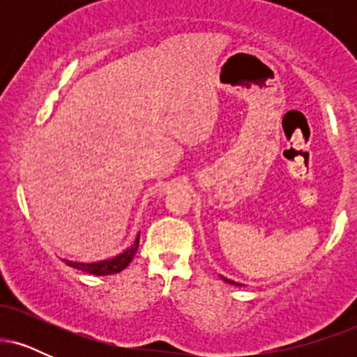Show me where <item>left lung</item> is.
Returning a JSON list of instances; mask_svg holds the SVG:
<instances>
[{"mask_svg":"<svg viewBox=\"0 0 357 357\" xmlns=\"http://www.w3.org/2000/svg\"><path fill=\"white\" fill-rule=\"evenodd\" d=\"M221 278H223L225 282H228V284H233V285H241V284H236V282H231V280H228V278H225V277H221Z\"/></svg>","mask_w":357,"mask_h":357,"instance_id":"left-lung-1","label":"left lung"}]
</instances>
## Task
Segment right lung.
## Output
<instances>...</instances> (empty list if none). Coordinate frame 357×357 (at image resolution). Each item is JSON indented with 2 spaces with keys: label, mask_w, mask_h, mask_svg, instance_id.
Segmentation results:
<instances>
[{
  "label": "right lung",
  "mask_w": 357,
  "mask_h": 357,
  "mask_svg": "<svg viewBox=\"0 0 357 357\" xmlns=\"http://www.w3.org/2000/svg\"><path fill=\"white\" fill-rule=\"evenodd\" d=\"M137 247H139V235L136 241H134L132 247L124 250V252L119 253V255H116L114 258L93 261V264H84V261H70V260H65V261H67L68 267L82 270V272L92 273V275H112V273L122 272V270L132 261V258L137 252Z\"/></svg>",
  "instance_id": "1"
}]
</instances>
